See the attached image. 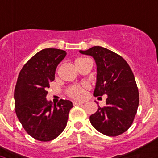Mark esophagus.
Returning a JSON list of instances; mask_svg holds the SVG:
<instances>
[{
	"label": "esophagus",
	"instance_id": "esophagus-1",
	"mask_svg": "<svg viewBox=\"0 0 158 158\" xmlns=\"http://www.w3.org/2000/svg\"><path fill=\"white\" fill-rule=\"evenodd\" d=\"M73 104H74V106H79V105H82V104H83V102H79L74 101L73 102Z\"/></svg>",
	"mask_w": 158,
	"mask_h": 158
}]
</instances>
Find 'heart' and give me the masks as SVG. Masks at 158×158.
Returning a JSON list of instances; mask_svg holds the SVG:
<instances>
[{
	"label": "heart",
	"mask_w": 158,
	"mask_h": 158,
	"mask_svg": "<svg viewBox=\"0 0 158 158\" xmlns=\"http://www.w3.org/2000/svg\"><path fill=\"white\" fill-rule=\"evenodd\" d=\"M87 60H89L87 59V58H77L74 60V64H75V66H76L77 69H79V67L81 66L82 64H84V62H86ZM89 89H90V86L88 84H84L82 85H76V86H71L67 89V94L69 97L73 98L82 99L86 96L87 91Z\"/></svg>",
	"instance_id": "heart-1"
}]
</instances>
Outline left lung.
<instances>
[{
	"label": "left lung",
	"mask_w": 158,
	"mask_h": 158,
	"mask_svg": "<svg viewBox=\"0 0 158 158\" xmlns=\"http://www.w3.org/2000/svg\"><path fill=\"white\" fill-rule=\"evenodd\" d=\"M94 57L97 64V83L94 95H106V105L98 106L90 115L92 125L107 136H118L131 126L137 113L139 95L135 76L128 63L120 55L95 46L79 51Z\"/></svg>",
	"instance_id": "8db88e82"
}]
</instances>
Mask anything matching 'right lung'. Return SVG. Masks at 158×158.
Instances as JSON below:
<instances>
[{
	"instance_id": "add662e5",
	"label": "right lung",
	"mask_w": 158,
	"mask_h": 158,
	"mask_svg": "<svg viewBox=\"0 0 158 158\" xmlns=\"http://www.w3.org/2000/svg\"><path fill=\"white\" fill-rule=\"evenodd\" d=\"M65 56V51L43 49L19 74L14 93L16 115L26 132L38 141L48 142L58 137L66 126L73 107L69 100L60 99L53 105L46 98L57 65Z\"/></svg>"
}]
</instances>
